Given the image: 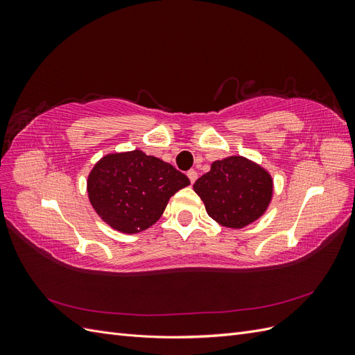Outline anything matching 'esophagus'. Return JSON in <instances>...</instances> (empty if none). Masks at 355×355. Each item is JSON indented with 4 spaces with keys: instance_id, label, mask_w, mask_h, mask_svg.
I'll return each mask as SVG.
<instances>
[{
    "instance_id": "obj_1",
    "label": "esophagus",
    "mask_w": 355,
    "mask_h": 355,
    "mask_svg": "<svg viewBox=\"0 0 355 355\" xmlns=\"http://www.w3.org/2000/svg\"><path fill=\"white\" fill-rule=\"evenodd\" d=\"M188 178H189V180H191V184H194V182L197 180V178H198V173H197V171L194 170V168H192V170H188Z\"/></svg>"
}]
</instances>
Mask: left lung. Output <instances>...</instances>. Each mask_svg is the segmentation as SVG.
Masks as SVG:
<instances>
[{
	"label": "left lung",
	"instance_id": "1",
	"mask_svg": "<svg viewBox=\"0 0 355 355\" xmlns=\"http://www.w3.org/2000/svg\"><path fill=\"white\" fill-rule=\"evenodd\" d=\"M207 214L227 228H244L259 219L272 198V179L265 168L240 155L214 161L194 184Z\"/></svg>",
	"mask_w": 355,
	"mask_h": 355
}]
</instances>
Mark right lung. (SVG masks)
Returning a JSON list of instances; mask_svg holds the SVG:
<instances>
[{"mask_svg": "<svg viewBox=\"0 0 355 355\" xmlns=\"http://www.w3.org/2000/svg\"><path fill=\"white\" fill-rule=\"evenodd\" d=\"M188 185L189 179L173 166L135 149L105 155L90 171L87 192L110 227L136 234L154 225L170 197Z\"/></svg>", "mask_w": 355, "mask_h": 355, "instance_id": "1", "label": "right lung"}]
</instances>
